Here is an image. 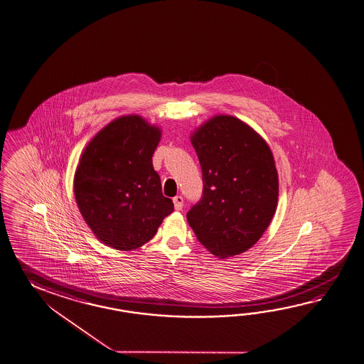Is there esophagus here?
I'll list each match as a JSON object with an SVG mask.
<instances>
[{"label":"esophagus","mask_w":364,"mask_h":364,"mask_svg":"<svg viewBox=\"0 0 364 364\" xmlns=\"http://www.w3.org/2000/svg\"><path fill=\"white\" fill-rule=\"evenodd\" d=\"M173 205H175V210H178L180 211L183 206H184V198L181 197V196H176L175 198H173Z\"/></svg>","instance_id":"obj_1"}]
</instances>
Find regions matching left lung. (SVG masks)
<instances>
[{"mask_svg":"<svg viewBox=\"0 0 364 364\" xmlns=\"http://www.w3.org/2000/svg\"><path fill=\"white\" fill-rule=\"evenodd\" d=\"M203 191L186 219L196 237L216 257L250 249L272 220L279 178L272 151L242 120L218 115L194 131Z\"/></svg>","mask_w":364,"mask_h":364,"instance_id":"8db88e82","label":"left lung"}]
</instances>
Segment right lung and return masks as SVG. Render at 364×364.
<instances>
[{
    "label": "right lung",
    "instance_id": "1",
    "mask_svg": "<svg viewBox=\"0 0 364 364\" xmlns=\"http://www.w3.org/2000/svg\"><path fill=\"white\" fill-rule=\"evenodd\" d=\"M161 129L139 115L112 120L84 149L74 178L75 200L100 241L129 252L156 236L173 211L151 156Z\"/></svg>",
    "mask_w": 364,
    "mask_h": 364
}]
</instances>
